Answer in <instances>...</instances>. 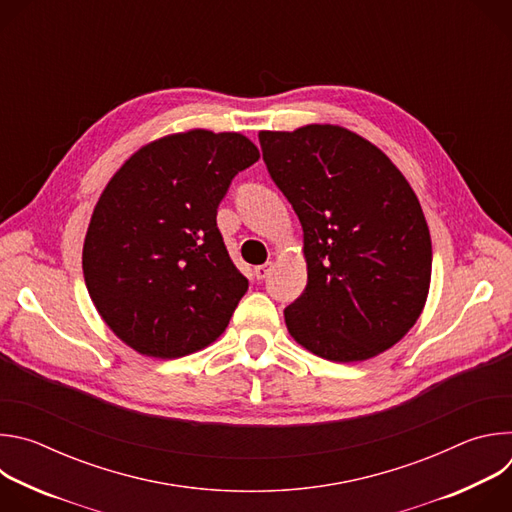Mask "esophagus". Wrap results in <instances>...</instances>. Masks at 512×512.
<instances>
[{"label": "esophagus", "instance_id": "obj_1", "mask_svg": "<svg viewBox=\"0 0 512 512\" xmlns=\"http://www.w3.org/2000/svg\"><path fill=\"white\" fill-rule=\"evenodd\" d=\"M271 267H273V263H271V261H269V263H263V265H257V267H255V271H253V273H255V279H257V281L265 279V277L269 275Z\"/></svg>", "mask_w": 512, "mask_h": 512}]
</instances>
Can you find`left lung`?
Returning <instances> with one entry per match:
<instances>
[{"mask_svg":"<svg viewBox=\"0 0 512 512\" xmlns=\"http://www.w3.org/2000/svg\"><path fill=\"white\" fill-rule=\"evenodd\" d=\"M259 141L304 231L308 283L283 312L291 338L332 362L389 350L421 316L431 283L417 194L385 152L346 127L259 131Z\"/></svg>","mask_w":512,"mask_h":512,"instance_id":"obj_1","label":"left lung"}]
</instances>
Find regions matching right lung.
Returning a JSON list of instances; mask_svg holds the SVG:
<instances>
[{"instance_id": "1", "label": "right lung", "mask_w": 512, "mask_h": 512, "mask_svg": "<svg viewBox=\"0 0 512 512\" xmlns=\"http://www.w3.org/2000/svg\"><path fill=\"white\" fill-rule=\"evenodd\" d=\"M259 160L237 131L188 129L139 148L101 192L83 245L89 296L143 356L180 358L225 332L249 281L216 227L218 202Z\"/></svg>"}]
</instances>
